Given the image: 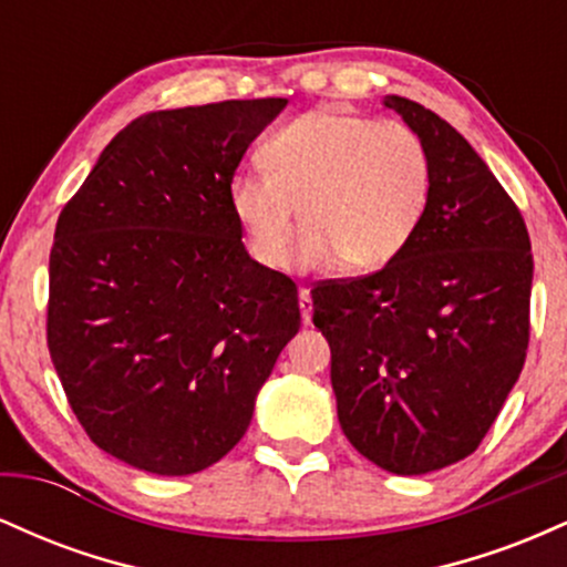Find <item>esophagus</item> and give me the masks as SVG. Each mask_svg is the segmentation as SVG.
I'll return each mask as SVG.
<instances>
[{
  "mask_svg": "<svg viewBox=\"0 0 567 567\" xmlns=\"http://www.w3.org/2000/svg\"><path fill=\"white\" fill-rule=\"evenodd\" d=\"M298 306H301L303 322L309 324L311 322V296H309V290H306V288L298 290Z\"/></svg>",
  "mask_w": 567,
  "mask_h": 567,
  "instance_id": "obj_1",
  "label": "esophagus"
}]
</instances>
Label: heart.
<instances>
[{
	"instance_id": "b5f03b06",
	"label": "heart",
	"mask_w": 567,
	"mask_h": 567,
	"mask_svg": "<svg viewBox=\"0 0 567 567\" xmlns=\"http://www.w3.org/2000/svg\"><path fill=\"white\" fill-rule=\"evenodd\" d=\"M264 162L231 181L234 216L264 266L282 264L301 207L298 269L341 261L357 275L379 271L413 243L432 199L424 138L341 109L292 120L266 143Z\"/></svg>"
}]
</instances>
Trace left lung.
Instances as JSON below:
<instances>
[{"label":"left lung","mask_w":567,"mask_h":567,"mask_svg":"<svg viewBox=\"0 0 567 567\" xmlns=\"http://www.w3.org/2000/svg\"><path fill=\"white\" fill-rule=\"evenodd\" d=\"M434 167L424 224L381 271L311 290L338 421L392 474L477 451L525 365L533 256L525 220L470 141L421 103L383 97Z\"/></svg>","instance_id":"8db88e82"}]
</instances>
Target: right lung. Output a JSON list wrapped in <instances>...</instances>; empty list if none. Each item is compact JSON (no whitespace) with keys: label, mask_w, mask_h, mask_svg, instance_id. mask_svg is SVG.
Instances as JSON below:
<instances>
[{"label":"right lung","mask_w":567,"mask_h":567,"mask_svg":"<svg viewBox=\"0 0 567 567\" xmlns=\"http://www.w3.org/2000/svg\"><path fill=\"white\" fill-rule=\"evenodd\" d=\"M285 97L133 120L66 202L50 250L48 347L101 451L184 477L243 440L301 328L290 277L252 261L231 181Z\"/></svg>","instance_id":"1"}]
</instances>
